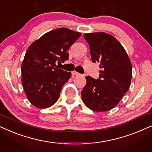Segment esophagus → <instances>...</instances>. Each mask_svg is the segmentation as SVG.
<instances>
[{"label":"esophagus","instance_id":"1","mask_svg":"<svg viewBox=\"0 0 152 152\" xmlns=\"http://www.w3.org/2000/svg\"><path fill=\"white\" fill-rule=\"evenodd\" d=\"M72 75H74V76H80L81 75V74L80 73H79V72H77V71H75H75H72Z\"/></svg>","mask_w":152,"mask_h":152}]
</instances>
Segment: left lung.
Wrapping results in <instances>:
<instances>
[{
  "mask_svg": "<svg viewBox=\"0 0 152 152\" xmlns=\"http://www.w3.org/2000/svg\"><path fill=\"white\" fill-rule=\"evenodd\" d=\"M91 60L99 64V77L86 76L82 99L89 109L97 112L113 109L127 92L132 76V63L123 46L115 37L104 32L86 33Z\"/></svg>",
  "mask_w": 152,
  "mask_h": 152,
  "instance_id": "obj_1",
  "label": "left lung"
}]
</instances>
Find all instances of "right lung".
<instances>
[{
    "instance_id": "1",
    "label": "right lung",
    "mask_w": 152,
    "mask_h": 152,
    "mask_svg": "<svg viewBox=\"0 0 152 152\" xmlns=\"http://www.w3.org/2000/svg\"><path fill=\"white\" fill-rule=\"evenodd\" d=\"M82 35L66 28L45 33L28 48L21 65L23 88L30 102L39 109L53 106L71 72L56 62L68 59V49Z\"/></svg>"
}]
</instances>
